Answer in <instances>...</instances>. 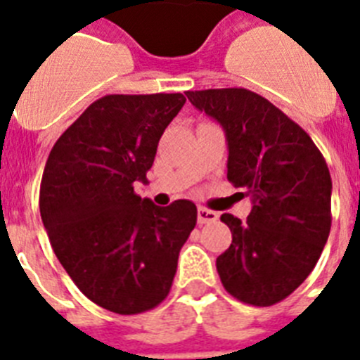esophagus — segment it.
Masks as SVG:
<instances>
[{"mask_svg":"<svg viewBox=\"0 0 360 360\" xmlns=\"http://www.w3.org/2000/svg\"><path fill=\"white\" fill-rule=\"evenodd\" d=\"M218 220V214L207 207H198V224H213Z\"/></svg>","mask_w":360,"mask_h":360,"instance_id":"esophagus-1","label":"esophagus"}]
</instances>
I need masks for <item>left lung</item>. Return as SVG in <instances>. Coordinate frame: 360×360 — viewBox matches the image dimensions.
Wrapping results in <instances>:
<instances>
[{
  "mask_svg": "<svg viewBox=\"0 0 360 360\" xmlns=\"http://www.w3.org/2000/svg\"><path fill=\"white\" fill-rule=\"evenodd\" d=\"M222 125L227 180L253 207L245 222L224 213L231 245L217 259L224 288L251 306H273L313 271L331 227V176L309 134L271 101L248 89L187 91Z\"/></svg>",
  "mask_w": 360,
  "mask_h": 360,
  "instance_id": "obj_1",
  "label": "left lung"
}]
</instances>
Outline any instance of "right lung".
Segmentation results:
<instances>
[{
    "label": "right lung",
    "instance_id": "add662e5",
    "mask_svg": "<svg viewBox=\"0 0 360 360\" xmlns=\"http://www.w3.org/2000/svg\"><path fill=\"white\" fill-rule=\"evenodd\" d=\"M186 103L174 94H107L58 138L43 171L39 213L52 250L79 291L101 308L136 315L173 285L196 205H155L146 182L165 127Z\"/></svg>",
    "mask_w": 360,
    "mask_h": 360
}]
</instances>
